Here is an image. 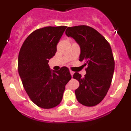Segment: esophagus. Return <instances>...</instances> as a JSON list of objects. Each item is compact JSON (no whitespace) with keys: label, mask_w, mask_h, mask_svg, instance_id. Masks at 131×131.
Wrapping results in <instances>:
<instances>
[{"label":"esophagus","mask_w":131,"mask_h":131,"mask_svg":"<svg viewBox=\"0 0 131 131\" xmlns=\"http://www.w3.org/2000/svg\"><path fill=\"white\" fill-rule=\"evenodd\" d=\"M70 73H71V76L73 77V74H74V72L73 71H71V70H70Z\"/></svg>","instance_id":"1"}]
</instances>
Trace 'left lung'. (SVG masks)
Masks as SVG:
<instances>
[{
  "mask_svg": "<svg viewBox=\"0 0 131 131\" xmlns=\"http://www.w3.org/2000/svg\"><path fill=\"white\" fill-rule=\"evenodd\" d=\"M66 34L79 45V61L87 66L84 77L77 72L73 76L79 82L75 91L77 101L85 106H96L106 96L113 78L115 62L110 45L96 30L86 25L69 27Z\"/></svg>",
  "mask_w": 131,
  "mask_h": 131,
  "instance_id": "obj_1",
  "label": "left lung"
}]
</instances>
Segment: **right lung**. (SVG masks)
<instances>
[{"label": "right lung", "mask_w": 131, "mask_h": 131, "mask_svg": "<svg viewBox=\"0 0 131 131\" xmlns=\"http://www.w3.org/2000/svg\"><path fill=\"white\" fill-rule=\"evenodd\" d=\"M66 27H45L35 30L19 50L18 73L23 86L31 101L42 108H52L61 102L66 85L71 79L68 68L54 71L48 65Z\"/></svg>", "instance_id": "right-lung-1"}]
</instances>
